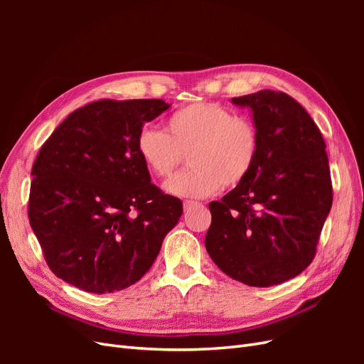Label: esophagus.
Returning <instances> with one entry per match:
<instances>
[{
  "mask_svg": "<svg viewBox=\"0 0 364 364\" xmlns=\"http://www.w3.org/2000/svg\"><path fill=\"white\" fill-rule=\"evenodd\" d=\"M197 205H200V203L193 202V200H185V202H183V209H185V211H188V209H191V208H194V206H197Z\"/></svg>",
  "mask_w": 364,
  "mask_h": 364,
  "instance_id": "1",
  "label": "esophagus"
}]
</instances>
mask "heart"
<instances>
[{
  "instance_id": "1",
  "label": "heart",
  "mask_w": 364,
  "mask_h": 364,
  "mask_svg": "<svg viewBox=\"0 0 364 364\" xmlns=\"http://www.w3.org/2000/svg\"><path fill=\"white\" fill-rule=\"evenodd\" d=\"M258 130L247 118L218 103H191L165 119V134L142 129L136 151L156 179H167L188 155L190 170L173 178L167 191L179 197H206L232 188L255 167Z\"/></svg>"
}]
</instances>
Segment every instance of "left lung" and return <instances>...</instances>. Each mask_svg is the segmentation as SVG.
<instances>
[{
	"mask_svg": "<svg viewBox=\"0 0 364 364\" xmlns=\"http://www.w3.org/2000/svg\"><path fill=\"white\" fill-rule=\"evenodd\" d=\"M250 107L259 150L247 178L220 202L205 246L228 277L270 287L310 266L333 205L326 144L293 97L270 90L234 97Z\"/></svg>",
	"mask_w": 364,
	"mask_h": 364,
	"instance_id": "obj_1",
	"label": "left lung"
}]
</instances>
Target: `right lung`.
<instances>
[{
	"label": "right lung",
	"mask_w": 364,
	"mask_h": 364,
	"mask_svg": "<svg viewBox=\"0 0 364 364\" xmlns=\"http://www.w3.org/2000/svg\"><path fill=\"white\" fill-rule=\"evenodd\" d=\"M168 107L155 98L98 100L43 142L31 167L28 220L58 278L87 293H114L155 262L183 209L150 182L136 136Z\"/></svg>",
	"instance_id": "1"
}]
</instances>
